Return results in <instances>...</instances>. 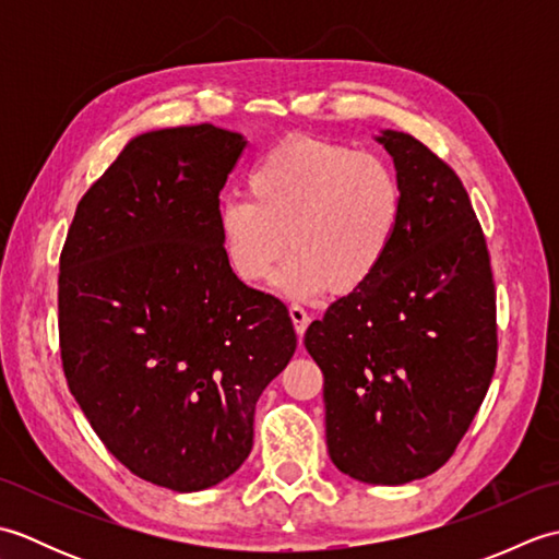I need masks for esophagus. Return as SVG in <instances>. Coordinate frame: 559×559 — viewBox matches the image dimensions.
Wrapping results in <instances>:
<instances>
[{
    "label": "esophagus",
    "instance_id": "esophagus-1",
    "mask_svg": "<svg viewBox=\"0 0 559 559\" xmlns=\"http://www.w3.org/2000/svg\"><path fill=\"white\" fill-rule=\"evenodd\" d=\"M288 312H290V319H293L295 334L302 338L307 326H310V314H307V310H305V307H300V305H290Z\"/></svg>",
    "mask_w": 559,
    "mask_h": 559
}]
</instances>
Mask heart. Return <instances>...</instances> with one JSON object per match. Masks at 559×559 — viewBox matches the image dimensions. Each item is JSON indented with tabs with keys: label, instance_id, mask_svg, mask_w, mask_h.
Masks as SVG:
<instances>
[{
	"label": "heart",
	"instance_id": "obj_1",
	"mask_svg": "<svg viewBox=\"0 0 559 559\" xmlns=\"http://www.w3.org/2000/svg\"><path fill=\"white\" fill-rule=\"evenodd\" d=\"M249 197L218 209V230L235 276L259 286L288 245L293 257L276 286L293 300L329 288H365L394 247L403 194L389 163L314 136H290L257 160Z\"/></svg>",
	"mask_w": 559,
	"mask_h": 559
}]
</instances>
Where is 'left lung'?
I'll return each mask as SVG.
<instances>
[{"label": "left lung", "instance_id": "obj_1", "mask_svg": "<svg viewBox=\"0 0 559 559\" xmlns=\"http://www.w3.org/2000/svg\"><path fill=\"white\" fill-rule=\"evenodd\" d=\"M396 165L403 216L365 288L312 322L305 348L324 374L326 447L372 485L430 476L454 454L497 365L488 242L449 163L403 132L379 136Z\"/></svg>", "mask_w": 559, "mask_h": 559}]
</instances>
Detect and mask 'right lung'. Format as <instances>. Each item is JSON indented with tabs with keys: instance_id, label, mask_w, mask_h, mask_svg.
Listing matches in <instances>:
<instances>
[{
	"instance_id": "right-lung-1",
	"label": "right lung",
	"mask_w": 559,
	"mask_h": 559,
	"mask_svg": "<svg viewBox=\"0 0 559 559\" xmlns=\"http://www.w3.org/2000/svg\"><path fill=\"white\" fill-rule=\"evenodd\" d=\"M247 141L213 124L129 141L59 254V355L110 454L175 492L242 466L261 391L293 358L286 305L235 276L221 189Z\"/></svg>"
}]
</instances>
